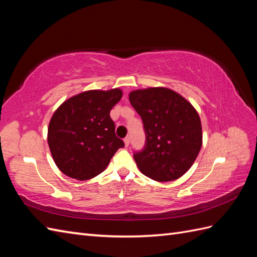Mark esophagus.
Here are the masks:
<instances>
[{"label": "esophagus", "instance_id": "34e87169", "mask_svg": "<svg viewBox=\"0 0 257 257\" xmlns=\"http://www.w3.org/2000/svg\"><path fill=\"white\" fill-rule=\"evenodd\" d=\"M123 141H124V145H125V147H128V146H129V144H130V138H129V137H125V138L123 139Z\"/></svg>", "mask_w": 257, "mask_h": 257}]
</instances>
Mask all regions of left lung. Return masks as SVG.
<instances>
[{
	"instance_id": "1",
	"label": "left lung",
	"mask_w": 257,
	"mask_h": 257,
	"mask_svg": "<svg viewBox=\"0 0 257 257\" xmlns=\"http://www.w3.org/2000/svg\"><path fill=\"white\" fill-rule=\"evenodd\" d=\"M129 100L144 123V148L134 159L145 176L156 181L177 180L193 165L202 146L198 112L176 91L148 88L132 91Z\"/></svg>"
}]
</instances>
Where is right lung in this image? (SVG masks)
I'll return each instance as SVG.
<instances>
[{
  "label": "right lung",
  "instance_id": "add662e5",
  "mask_svg": "<svg viewBox=\"0 0 257 257\" xmlns=\"http://www.w3.org/2000/svg\"><path fill=\"white\" fill-rule=\"evenodd\" d=\"M120 89L89 90L63 102L48 125V146L64 174L88 180L105 170L123 141L114 133L110 110L120 100Z\"/></svg>",
  "mask_w": 257,
  "mask_h": 257
}]
</instances>
